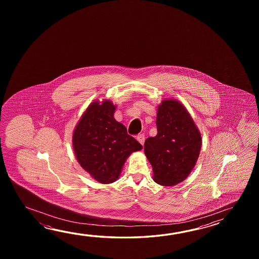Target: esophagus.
Segmentation results:
<instances>
[{"label": "esophagus", "mask_w": 259, "mask_h": 259, "mask_svg": "<svg viewBox=\"0 0 259 259\" xmlns=\"http://www.w3.org/2000/svg\"><path fill=\"white\" fill-rule=\"evenodd\" d=\"M137 141L139 143H141L142 145L144 144V141H145V137L143 134H139L137 136Z\"/></svg>", "instance_id": "1"}]
</instances>
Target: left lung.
<instances>
[{"instance_id": "8db88e82", "label": "left lung", "mask_w": 259, "mask_h": 259, "mask_svg": "<svg viewBox=\"0 0 259 259\" xmlns=\"http://www.w3.org/2000/svg\"><path fill=\"white\" fill-rule=\"evenodd\" d=\"M157 134L146 139L144 154L153 167L154 182L174 186L183 182L198 159L202 137L186 107L165 99L157 106Z\"/></svg>"}]
</instances>
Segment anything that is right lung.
Here are the masks:
<instances>
[{
	"label": "right lung",
	"instance_id": "right-lung-1",
	"mask_svg": "<svg viewBox=\"0 0 259 259\" xmlns=\"http://www.w3.org/2000/svg\"><path fill=\"white\" fill-rule=\"evenodd\" d=\"M116 108L110 100L94 101L83 113L72 137L77 162L103 184L116 182L127 157L143 149L115 119Z\"/></svg>",
	"mask_w": 259,
	"mask_h": 259
}]
</instances>
